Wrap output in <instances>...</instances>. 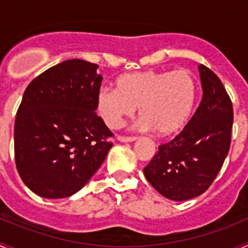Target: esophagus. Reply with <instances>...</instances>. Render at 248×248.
<instances>
[{"label":"esophagus","mask_w":248,"mask_h":248,"mask_svg":"<svg viewBox=\"0 0 248 248\" xmlns=\"http://www.w3.org/2000/svg\"><path fill=\"white\" fill-rule=\"evenodd\" d=\"M117 139L119 140V141H122V143H128V141H134V140H137V138H135V137H125V135H119Z\"/></svg>","instance_id":"34e87169"}]
</instances>
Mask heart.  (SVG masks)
I'll use <instances>...</instances> for the list:
<instances>
[{
	"instance_id": "obj_1",
	"label": "heart",
	"mask_w": 248,
	"mask_h": 248,
	"mask_svg": "<svg viewBox=\"0 0 248 248\" xmlns=\"http://www.w3.org/2000/svg\"><path fill=\"white\" fill-rule=\"evenodd\" d=\"M196 100L198 80L189 69L143 71L118 77L115 89H100L97 110L105 125L119 129L139 108L141 128L171 135L187 124Z\"/></svg>"
}]
</instances>
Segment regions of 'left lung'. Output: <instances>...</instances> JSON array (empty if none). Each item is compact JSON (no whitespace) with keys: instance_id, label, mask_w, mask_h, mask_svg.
<instances>
[{"instance_id":"1","label":"left lung","mask_w":248,"mask_h":248,"mask_svg":"<svg viewBox=\"0 0 248 248\" xmlns=\"http://www.w3.org/2000/svg\"><path fill=\"white\" fill-rule=\"evenodd\" d=\"M203 95L185 128L159 150L144 175L169 200L185 201L203 194L217 176L231 145L233 108L216 74L199 65Z\"/></svg>"}]
</instances>
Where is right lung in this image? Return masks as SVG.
<instances>
[{
	"instance_id": "right-lung-1",
	"label": "right lung",
	"mask_w": 248,
	"mask_h": 248,
	"mask_svg": "<svg viewBox=\"0 0 248 248\" xmlns=\"http://www.w3.org/2000/svg\"><path fill=\"white\" fill-rule=\"evenodd\" d=\"M97 68L69 59L26 88L15 122V160L22 181L38 196L79 191L113 145V133L95 113L103 80Z\"/></svg>"
}]
</instances>
